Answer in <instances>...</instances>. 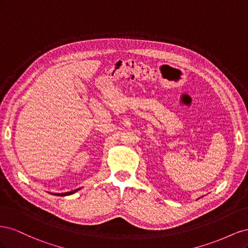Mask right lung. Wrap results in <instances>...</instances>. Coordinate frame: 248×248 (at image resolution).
<instances>
[{
  "instance_id": "right-lung-1",
  "label": "right lung",
  "mask_w": 248,
  "mask_h": 248,
  "mask_svg": "<svg viewBox=\"0 0 248 248\" xmlns=\"http://www.w3.org/2000/svg\"><path fill=\"white\" fill-rule=\"evenodd\" d=\"M81 188V187H80ZM80 188H78V189H74V190H71V191H67V192H62V193H54V192H50L51 194H55V196H61V197H66V196H70V194H73L76 193L77 191H78Z\"/></svg>"
}]
</instances>
